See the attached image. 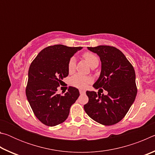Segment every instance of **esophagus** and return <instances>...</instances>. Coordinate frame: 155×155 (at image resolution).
I'll use <instances>...</instances> for the list:
<instances>
[{
  "label": "esophagus",
  "instance_id": "34e87169",
  "mask_svg": "<svg viewBox=\"0 0 155 155\" xmlns=\"http://www.w3.org/2000/svg\"><path fill=\"white\" fill-rule=\"evenodd\" d=\"M79 92H80L81 94H83L85 93V91L83 90H79Z\"/></svg>",
  "mask_w": 155,
  "mask_h": 155
}]
</instances>
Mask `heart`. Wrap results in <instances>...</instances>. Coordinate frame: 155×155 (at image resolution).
Masks as SVG:
<instances>
[{
	"mask_svg": "<svg viewBox=\"0 0 155 155\" xmlns=\"http://www.w3.org/2000/svg\"><path fill=\"white\" fill-rule=\"evenodd\" d=\"M83 57L91 68L95 65H98V59L95 54L90 52H86L83 54ZM76 68V59L74 57L70 59L68 64V70L70 73L74 72ZM91 81V78L81 74H75L70 79V84L78 88H84Z\"/></svg>",
	"mask_w": 155,
	"mask_h": 155,
	"instance_id": "b5f03b06",
	"label": "heart"
}]
</instances>
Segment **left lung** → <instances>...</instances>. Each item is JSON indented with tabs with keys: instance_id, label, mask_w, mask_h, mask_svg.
<instances>
[{
	"instance_id": "left-lung-1",
	"label": "left lung",
	"mask_w": 155,
	"mask_h": 155,
	"mask_svg": "<svg viewBox=\"0 0 155 155\" xmlns=\"http://www.w3.org/2000/svg\"><path fill=\"white\" fill-rule=\"evenodd\" d=\"M87 49L98 54L101 61V74L93 87L99 90L103 88L108 94L87 91L89 101L84 109L100 124H115L124 118L135 101L137 92L135 70L124 54L114 46H98Z\"/></svg>"
}]
</instances>
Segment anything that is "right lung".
<instances>
[{
    "mask_svg": "<svg viewBox=\"0 0 155 155\" xmlns=\"http://www.w3.org/2000/svg\"><path fill=\"white\" fill-rule=\"evenodd\" d=\"M81 49L82 47L61 44L51 46L43 49L31 63L26 95L34 114L44 124L54 127L64 122L80 95L78 89L73 87L62 96L57 91L69 74L70 59Z\"/></svg>",
    "mask_w": 155,
    "mask_h": 155,
    "instance_id": "add662e5",
    "label": "right lung"
}]
</instances>
